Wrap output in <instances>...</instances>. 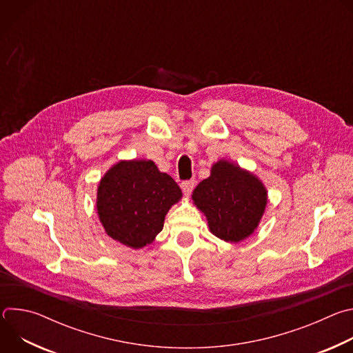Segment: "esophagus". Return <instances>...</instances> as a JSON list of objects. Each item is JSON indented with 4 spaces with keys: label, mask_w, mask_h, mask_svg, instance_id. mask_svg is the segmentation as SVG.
<instances>
[{
    "label": "esophagus",
    "mask_w": 353,
    "mask_h": 353,
    "mask_svg": "<svg viewBox=\"0 0 353 353\" xmlns=\"http://www.w3.org/2000/svg\"><path fill=\"white\" fill-rule=\"evenodd\" d=\"M194 187H195V181L194 180H185V181L181 183V190H183L184 195H190L191 191L194 190Z\"/></svg>",
    "instance_id": "34e87169"
}]
</instances>
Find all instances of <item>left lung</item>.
<instances>
[{"instance_id": "8db88e82", "label": "left lung", "mask_w": 353, "mask_h": 353, "mask_svg": "<svg viewBox=\"0 0 353 353\" xmlns=\"http://www.w3.org/2000/svg\"><path fill=\"white\" fill-rule=\"evenodd\" d=\"M192 201L205 214L216 237L237 243L259 226L267 205V190L253 173L219 161L211 176L195 187Z\"/></svg>"}]
</instances>
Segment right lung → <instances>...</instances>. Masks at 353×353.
<instances>
[{"instance_id": "add662e5", "label": "right lung", "mask_w": 353, "mask_h": 353, "mask_svg": "<svg viewBox=\"0 0 353 353\" xmlns=\"http://www.w3.org/2000/svg\"><path fill=\"white\" fill-rule=\"evenodd\" d=\"M180 198L177 183L152 161H121L100 180L96 207L112 239L141 248L154 241Z\"/></svg>"}]
</instances>
